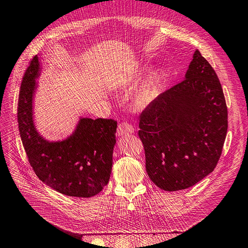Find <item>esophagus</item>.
<instances>
[{"label": "esophagus", "mask_w": 248, "mask_h": 248, "mask_svg": "<svg viewBox=\"0 0 248 248\" xmlns=\"http://www.w3.org/2000/svg\"><path fill=\"white\" fill-rule=\"evenodd\" d=\"M134 132V127L129 124V123H121L118 126V130H117V136L120 138H123L125 136H129V134Z\"/></svg>", "instance_id": "esophagus-1"}]
</instances>
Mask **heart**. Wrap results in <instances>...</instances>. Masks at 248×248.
I'll list each match as a JSON object with an SVG mask.
<instances>
[{"mask_svg": "<svg viewBox=\"0 0 248 248\" xmlns=\"http://www.w3.org/2000/svg\"><path fill=\"white\" fill-rule=\"evenodd\" d=\"M156 96V81L154 78H149L140 90L139 91L137 98H136V103L137 106L140 108L146 107L148 104L151 102L154 97Z\"/></svg>", "mask_w": 248, "mask_h": 248, "instance_id": "obj_1", "label": "heart"}]
</instances>
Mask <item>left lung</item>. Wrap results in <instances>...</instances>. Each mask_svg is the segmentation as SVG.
Instances as JSON below:
<instances>
[{
	"mask_svg": "<svg viewBox=\"0 0 248 248\" xmlns=\"http://www.w3.org/2000/svg\"><path fill=\"white\" fill-rule=\"evenodd\" d=\"M146 170L166 191L186 189L215 169L228 131L220 81L199 50L185 78L161 93L140 116Z\"/></svg>",
	"mask_w": 248,
	"mask_h": 248,
	"instance_id": "left-lung-1",
	"label": "left lung"
}]
</instances>
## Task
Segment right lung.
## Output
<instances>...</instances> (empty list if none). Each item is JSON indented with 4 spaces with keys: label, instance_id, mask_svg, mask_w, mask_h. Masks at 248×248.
<instances>
[{
    "label": "right lung",
    "instance_id": "obj_1",
    "mask_svg": "<svg viewBox=\"0 0 248 248\" xmlns=\"http://www.w3.org/2000/svg\"><path fill=\"white\" fill-rule=\"evenodd\" d=\"M39 71V59L35 56L22 78L18 96V128L29 162L37 177L56 191L69 197H94L110 177L117 121L80 118L66 140H46L33 121V97Z\"/></svg>",
    "mask_w": 248,
    "mask_h": 248
}]
</instances>
